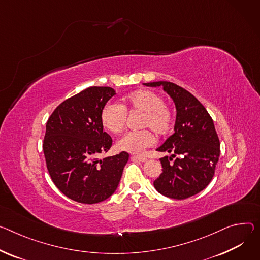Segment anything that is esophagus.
I'll return each instance as SVG.
<instances>
[{
  "label": "esophagus",
  "instance_id": "34e87169",
  "mask_svg": "<svg viewBox=\"0 0 260 260\" xmlns=\"http://www.w3.org/2000/svg\"><path fill=\"white\" fill-rule=\"evenodd\" d=\"M132 159H137V160H139V161L144 162V161L147 160V157L142 156V155H134V156H132Z\"/></svg>",
  "mask_w": 260,
  "mask_h": 260
}]
</instances>
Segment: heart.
<instances>
[{"label": "heart", "mask_w": 260, "mask_h": 260, "mask_svg": "<svg viewBox=\"0 0 260 260\" xmlns=\"http://www.w3.org/2000/svg\"><path fill=\"white\" fill-rule=\"evenodd\" d=\"M126 111L142 113L141 127H148L158 136L167 135L173 125L172 109L164 104L159 94L151 90H138L125 98L121 106L110 102L101 112L103 126L111 133H119L126 121ZM155 142L154 136L148 129L127 132L117 141V148L131 153H141Z\"/></svg>", "instance_id": "b5f03b06"}]
</instances>
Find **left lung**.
Segmentation results:
<instances>
[{
  "mask_svg": "<svg viewBox=\"0 0 260 260\" xmlns=\"http://www.w3.org/2000/svg\"><path fill=\"white\" fill-rule=\"evenodd\" d=\"M144 85L161 86L176 107L175 132L156 149L172 155L159 158L162 172L153 185L159 194L172 199L192 197L211 181L219 160L220 141L214 121L203 105L182 87L167 81ZM172 157L177 158L174 161Z\"/></svg>",
  "mask_w": 260,
  "mask_h": 260,
  "instance_id": "1",
  "label": "left lung"
}]
</instances>
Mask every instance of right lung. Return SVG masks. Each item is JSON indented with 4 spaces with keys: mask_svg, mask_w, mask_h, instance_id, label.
Returning a JSON list of instances; mask_svg holds the SVG:
<instances>
[{
    "mask_svg": "<svg viewBox=\"0 0 260 260\" xmlns=\"http://www.w3.org/2000/svg\"><path fill=\"white\" fill-rule=\"evenodd\" d=\"M115 94L111 87H89L61 103L46 122V168L55 185L74 201L102 202L119 184L128 153L98 158L113 143L104 132L101 112Z\"/></svg>",
    "mask_w": 260,
    "mask_h": 260,
    "instance_id": "right-lung-1",
    "label": "right lung"
}]
</instances>
